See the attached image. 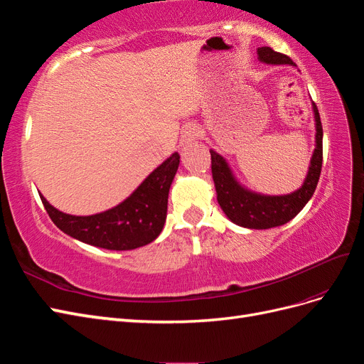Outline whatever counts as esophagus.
<instances>
[{
	"label": "esophagus",
	"mask_w": 364,
	"mask_h": 364,
	"mask_svg": "<svg viewBox=\"0 0 364 364\" xmlns=\"http://www.w3.org/2000/svg\"><path fill=\"white\" fill-rule=\"evenodd\" d=\"M199 127L194 124H186L181 132V146L191 147L194 142L199 138Z\"/></svg>",
	"instance_id": "1"
}]
</instances>
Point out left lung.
<instances>
[{
	"label": "left lung",
	"instance_id": "1",
	"mask_svg": "<svg viewBox=\"0 0 364 364\" xmlns=\"http://www.w3.org/2000/svg\"><path fill=\"white\" fill-rule=\"evenodd\" d=\"M258 59L269 65H291L296 63L285 54L273 51L270 47L258 48ZM316 121V147L308 167L306 178L299 190L284 196H267L247 190L241 185L228 165L226 159L211 151L213 179L217 191V202L230 222L249 229H270L285 225L302 211V208L311 199L321 178L323 147V130L317 106L313 103Z\"/></svg>",
	"mask_w": 364,
	"mask_h": 364
}]
</instances>
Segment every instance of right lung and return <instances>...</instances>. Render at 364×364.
<instances>
[{
	"instance_id": "add662e5",
	"label": "right lung",
	"mask_w": 364,
	"mask_h": 364,
	"mask_svg": "<svg viewBox=\"0 0 364 364\" xmlns=\"http://www.w3.org/2000/svg\"><path fill=\"white\" fill-rule=\"evenodd\" d=\"M179 162V153L174 151L126 200L94 215L65 214L39 196L53 223L67 235L107 250H132L151 243L161 234Z\"/></svg>"
}]
</instances>
